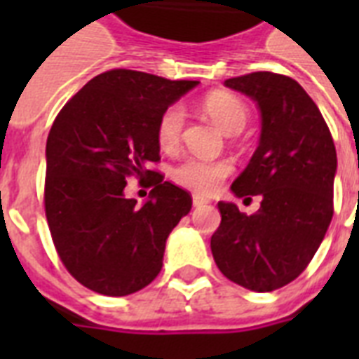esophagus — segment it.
<instances>
[{"label":"esophagus","mask_w":359,"mask_h":359,"mask_svg":"<svg viewBox=\"0 0 359 359\" xmlns=\"http://www.w3.org/2000/svg\"><path fill=\"white\" fill-rule=\"evenodd\" d=\"M191 201H194V207H203V205H208V199L207 197L199 196V194H194V197H191Z\"/></svg>","instance_id":"34e87169"}]
</instances>
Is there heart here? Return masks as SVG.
Segmentation results:
<instances>
[{"mask_svg": "<svg viewBox=\"0 0 359 359\" xmlns=\"http://www.w3.org/2000/svg\"><path fill=\"white\" fill-rule=\"evenodd\" d=\"M205 111L224 130L225 134H238L248 124L250 114L245 104L229 93H210L205 98ZM184 108L180 104L169 106L158 119L156 137L163 151H173L180 143L184 128ZM231 173L229 162H205L199 158H186L171 171V177L179 186L194 190L197 194L210 196L218 190L222 180Z\"/></svg>", "mask_w": 359, "mask_h": 359, "instance_id": "obj_1", "label": "heart"}]
</instances>
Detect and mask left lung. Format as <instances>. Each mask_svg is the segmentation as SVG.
Listing matches in <instances>:
<instances>
[{"label":"left lung","instance_id":"obj_1","mask_svg":"<svg viewBox=\"0 0 359 359\" xmlns=\"http://www.w3.org/2000/svg\"><path fill=\"white\" fill-rule=\"evenodd\" d=\"M225 87L250 97L261 111L259 147L231 190L262 201L251 216L219 201L222 224L210 250L225 278L270 292L306 270L328 231L337 154L323 114L296 80L251 72L225 80Z\"/></svg>","mask_w":359,"mask_h":359}]
</instances>
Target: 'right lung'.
Segmentation results:
<instances>
[{"label":"right lung","instance_id":"right-lung-1","mask_svg":"<svg viewBox=\"0 0 359 359\" xmlns=\"http://www.w3.org/2000/svg\"><path fill=\"white\" fill-rule=\"evenodd\" d=\"M199 81L115 69L65 104L46 141L44 208L65 268L106 296L137 292L156 278L169 233L191 196L147 169L160 160V115ZM132 174L152 176L143 205L123 196Z\"/></svg>","mask_w":359,"mask_h":359}]
</instances>
